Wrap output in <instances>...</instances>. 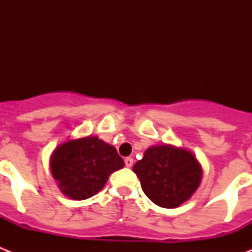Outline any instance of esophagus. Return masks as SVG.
<instances>
[{"mask_svg": "<svg viewBox=\"0 0 252 252\" xmlns=\"http://www.w3.org/2000/svg\"><path fill=\"white\" fill-rule=\"evenodd\" d=\"M132 164H133L132 158H126V159H125V165L127 166V168H131V166H132Z\"/></svg>", "mask_w": 252, "mask_h": 252, "instance_id": "obj_1", "label": "esophagus"}]
</instances>
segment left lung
<instances>
[{
    "mask_svg": "<svg viewBox=\"0 0 252 252\" xmlns=\"http://www.w3.org/2000/svg\"><path fill=\"white\" fill-rule=\"evenodd\" d=\"M132 169L149 199L164 208H175L189 199L202 178L194 155L170 145L149 148Z\"/></svg>",
    "mask_w": 252,
    "mask_h": 252,
    "instance_id": "1",
    "label": "left lung"
}]
</instances>
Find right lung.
Instances as JSON below:
<instances>
[{
	"label": "right lung",
	"instance_id": "1",
	"mask_svg": "<svg viewBox=\"0 0 252 252\" xmlns=\"http://www.w3.org/2000/svg\"><path fill=\"white\" fill-rule=\"evenodd\" d=\"M124 165L117 150L94 136L64 142L50 160L51 174L62 192L77 201L97 194L113 171Z\"/></svg>",
	"mask_w": 252,
	"mask_h": 252
}]
</instances>
